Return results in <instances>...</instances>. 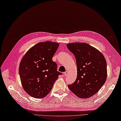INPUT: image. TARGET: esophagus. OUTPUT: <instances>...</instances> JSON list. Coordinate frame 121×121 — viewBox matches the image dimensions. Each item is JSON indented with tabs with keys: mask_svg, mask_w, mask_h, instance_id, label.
Instances as JSON below:
<instances>
[{
	"mask_svg": "<svg viewBox=\"0 0 121 121\" xmlns=\"http://www.w3.org/2000/svg\"><path fill=\"white\" fill-rule=\"evenodd\" d=\"M64 74H65V76H67L68 75V72L66 71L65 72V73H64Z\"/></svg>",
	"mask_w": 121,
	"mask_h": 121,
	"instance_id": "esophagus-1",
	"label": "esophagus"
}]
</instances>
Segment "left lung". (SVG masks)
<instances>
[{
    "mask_svg": "<svg viewBox=\"0 0 121 121\" xmlns=\"http://www.w3.org/2000/svg\"><path fill=\"white\" fill-rule=\"evenodd\" d=\"M76 57L77 78L69 89L80 98H87L96 94L106 82L107 62L103 54L86 43L66 44Z\"/></svg>",
    "mask_w": 121,
    "mask_h": 121,
    "instance_id": "left-lung-1",
    "label": "left lung"
}]
</instances>
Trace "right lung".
Here are the masks:
<instances>
[{
  "label": "right lung",
  "mask_w": 121,
  "mask_h": 121,
  "mask_svg": "<svg viewBox=\"0 0 121 121\" xmlns=\"http://www.w3.org/2000/svg\"><path fill=\"white\" fill-rule=\"evenodd\" d=\"M59 43L45 41L34 45L20 61L19 73L24 90L30 96L43 98L51 91L54 83L62 73L52 58Z\"/></svg>",
  "instance_id": "right-lung-1"
}]
</instances>
